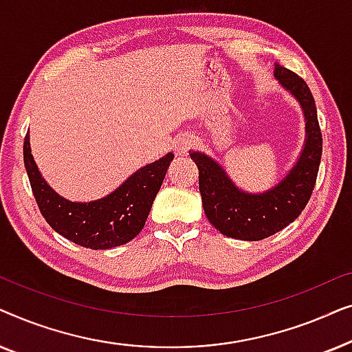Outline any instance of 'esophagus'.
<instances>
[{
  "mask_svg": "<svg viewBox=\"0 0 352 352\" xmlns=\"http://www.w3.org/2000/svg\"><path fill=\"white\" fill-rule=\"evenodd\" d=\"M192 146H194V139H192L189 134H182V136L177 138L175 144H173L177 155H187V152H189V148Z\"/></svg>",
  "mask_w": 352,
  "mask_h": 352,
  "instance_id": "1",
  "label": "esophagus"
}]
</instances>
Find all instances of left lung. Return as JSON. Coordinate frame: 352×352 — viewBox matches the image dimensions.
<instances>
[{
    "instance_id": "obj_1",
    "label": "left lung",
    "mask_w": 352,
    "mask_h": 352,
    "mask_svg": "<svg viewBox=\"0 0 352 352\" xmlns=\"http://www.w3.org/2000/svg\"><path fill=\"white\" fill-rule=\"evenodd\" d=\"M274 78L301 105L306 139L287 176L271 189L252 194L230 179L218 162L199 151H189L199 168V187L206 218L228 237L256 242L293 223L311 199L322 157V133L309 86L292 70L276 64Z\"/></svg>"
}]
</instances>
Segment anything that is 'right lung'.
<instances>
[{
  "label": "right lung",
  "instance_id": "1",
  "mask_svg": "<svg viewBox=\"0 0 352 352\" xmlns=\"http://www.w3.org/2000/svg\"><path fill=\"white\" fill-rule=\"evenodd\" d=\"M173 158L168 152L160 160L139 168L102 199L72 201L41 176L32 155L30 134L23 141V163L41 214L62 237L91 250L120 247L141 232Z\"/></svg>",
  "mask_w": 352,
  "mask_h": 352
}]
</instances>
